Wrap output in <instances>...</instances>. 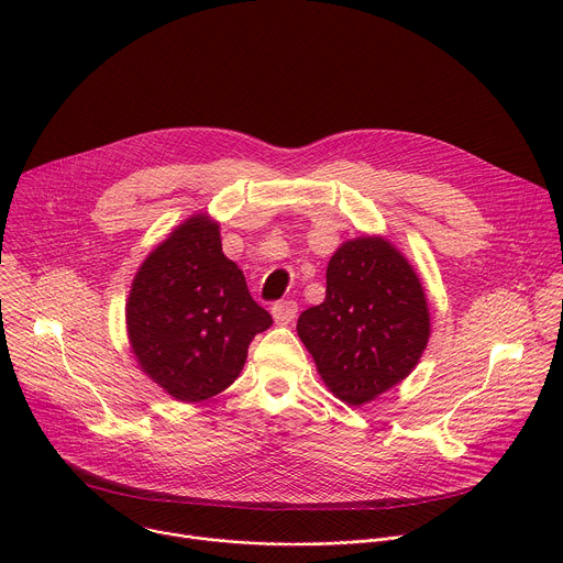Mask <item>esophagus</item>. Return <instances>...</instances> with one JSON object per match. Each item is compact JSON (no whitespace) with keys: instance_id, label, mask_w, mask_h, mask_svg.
I'll use <instances>...</instances> for the list:
<instances>
[{"instance_id":"esophagus-1","label":"esophagus","mask_w":563,"mask_h":563,"mask_svg":"<svg viewBox=\"0 0 563 563\" xmlns=\"http://www.w3.org/2000/svg\"><path fill=\"white\" fill-rule=\"evenodd\" d=\"M272 313H274V320L278 325H289L298 313V305L294 300H280L272 307Z\"/></svg>"}]
</instances>
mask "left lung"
Returning a JSON list of instances; mask_svg holds the SVG:
<instances>
[{"instance_id": "8db88e82", "label": "left lung", "mask_w": 563, "mask_h": 563, "mask_svg": "<svg viewBox=\"0 0 563 563\" xmlns=\"http://www.w3.org/2000/svg\"><path fill=\"white\" fill-rule=\"evenodd\" d=\"M325 300L296 332L328 389L361 408L419 365L430 341L428 298L410 261L383 235L343 243L328 265Z\"/></svg>"}]
</instances>
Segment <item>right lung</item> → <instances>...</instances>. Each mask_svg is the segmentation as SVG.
I'll return each mask as SVG.
<instances>
[{
    "mask_svg": "<svg viewBox=\"0 0 563 563\" xmlns=\"http://www.w3.org/2000/svg\"><path fill=\"white\" fill-rule=\"evenodd\" d=\"M272 323L243 272L222 254L220 224L209 213L180 222L144 258L126 298V334L140 369L183 404L227 389L252 339Z\"/></svg>",
    "mask_w": 563,
    "mask_h": 563,
    "instance_id": "obj_1",
    "label": "right lung"
}]
</instances>
